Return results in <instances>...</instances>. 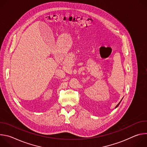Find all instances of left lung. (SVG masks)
Here are the masks:
<instances>
[{
  "label": "left lung",
  "mask_w": 147,
  "mask_h": 147,
  "mask_svg": "<svg viewBox=\"0 0 147 147\" xmlns=\"http://www.w3.org/2000/svg\"><path fill=\"white\" fill-rule=\"evenodd\" d=\"M121 101H120V102H119V103H118V104H117V106H116V107H115V108H117V107H118V106H119V104H120V102H121Z\"/></svg>",
  "instance_id": "left-lung-1"
}]
</instances>
